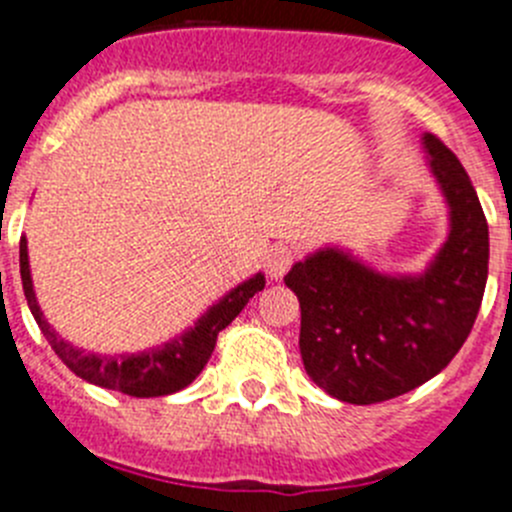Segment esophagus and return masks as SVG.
Returning <instances> with one entry per match:
<instances>
[{
    "instance_id": "34e87169",
    "label": "esophagus",
    "mask_w": 512,
    "mask_h": 512,
    "mask_svg": "<svg viewBox=\"0 0 512 512\" xmlns=\"http://www.w3.org/2000/svg\"><path fill=\"white\" fill-rule=\"evenodd\" d=\"M293 260H296V250L288 245H278L273 252H270V255H267V260H265L267 275L275 280L283 278V275L290 270V265H293Z\"/></svg>"
}]
</instances>
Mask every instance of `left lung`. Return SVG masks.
Listing matches in <instances>:
<instances>
[{
	"instance_id": "left-lung-1",
	"label": "left lung",
	"mask_w": 512,
	"mask_h": 512,
	"mask_svg": "<svg viewBox=\"0 0 512 512\" xmlns=\"http://www.w3.org/2000/svg\"><path fill=\"white\" fill-rule=\"evenodd\" d=\"M428 168L449 204V237L423 275H380L326 247L285 285L301 303V357L331 398L372 405L439 375L467 342L487 283L490 234L459 158L426 132Z\"/></svg>"
}]
</instances>
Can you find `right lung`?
Returning <instances> with one entry per match:
<instances>
[{
    "label": "right lung",
    "instance_id": "obj_1",
    "mask_svg": "<svg viewBox=\"0 0 512 512\" xmlns=\"http://www.w3.org/2000/svg\"><path fill=\"white\" fill-rule=\"evenodd\" d=\"M20 275L27 306H30L32 316L38 321L40 331L45 334L50 347L63 359V365L71 372H76L81 380L94 382L99 388L119 390V393L132 395V398H160V395L178 393L186 385H191L199 377V372L204 370L206 362H209L219 331L227 329L257 290L265 288V275L257 273L255 278L245 280L242 285L229 290L222 301L211 306L196 321L193 329L176 336L173 342L163 344L158 349H150V352L114 354V357H107V354H91L73 347V344L63 342L61 336L50 329V324L45 321L43 311L38 306L35 290H32L25 237L20 239Z\"/></svg>",
    "mask_w": 512,
    "mask_h": 512
}]
</instances>
